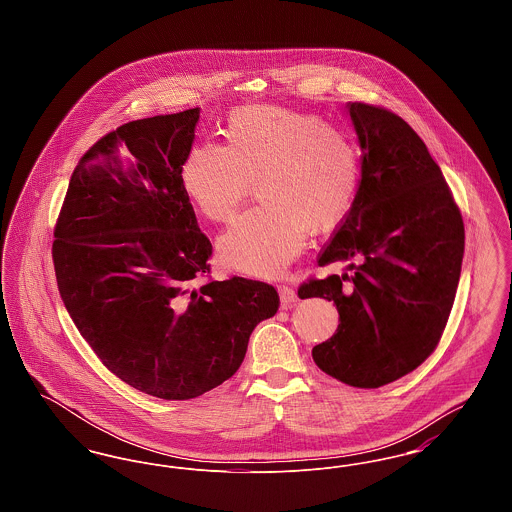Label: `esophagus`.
I'll use <instances>...</instances> for the list:
<instances>
[{"instance_id":"34e87169","label":"esophagus","mask_w":512,"mask_h":512,"mask_svg":"<svg viewBox=\"0 0 512 512\" xmlns=\"http://www.w3.org/2000/svg\"><path fill=\"white\" fill-rule=\"evenodd\" d=\"M278 293H280V301H282L284 307H292V305L299 301L297 292L290 288V286H278Z\"/></svg>"}]
</instances>
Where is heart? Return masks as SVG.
<instances>
[{
    "instance_id": "1",
    "label": "heart",
    "mask_w": 512,
    "mask_h": 512,
    "mask_svg": "<svg viewBox=\"0 0 512 512\" xmlns=\"http://www.w3.org/2000/svg\"><path fill=\"white\" fill-rule=\"evenodd\" d=\"M228 144H195L182 188L207 219L228 220L259 178L261 203L219 238L220 261L236 272L276 278L307 244L311 224L328 228L351 209L361 182L355 142L326 119L274 105L234 111Z\"/></svg>"
}]
</instances>
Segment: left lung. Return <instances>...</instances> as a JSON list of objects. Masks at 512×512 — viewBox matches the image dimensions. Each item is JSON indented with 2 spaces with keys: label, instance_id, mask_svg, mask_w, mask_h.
Instances as JSON below:
<instances>
[{
  "label": "left lung",
  "instance_id": "obj_1",
  "mask_svg": "<svg viewBox=\"0 0 512 512\" xmlns=\"http://www.w3.org/2000/svg\"><path fill=\"white\" fill-rule=\"evenodd\" d=\"M361 146L355 201L318 265L341 276L297 295L334 301L340 324L313 347L318 368L353 388H380L436 349L461 276L464 224L426 144L401 117L349 103Z\"/></svg>",
  "mask_w": 512,
  "mask_h": 512
}]
</instances>
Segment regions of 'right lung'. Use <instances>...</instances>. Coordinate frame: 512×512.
I'll use <instances>...</instances> for the list:
<instances>
[{"mask_svg": "<svg viewBox=\"0 0 512 512\" xmlns=\"http://www.w3.org/2000/svg\"><path fill=\"white\" fill-rule=\"evenodd\" d=\"M199 107L126 122L74 169L55 226L61 299L115 376L147 395L184 401L228 380L278 293L234 276L192 288L213 245L182 188Z\"/></svg>", "mask_w": 512, "mask_h": 512, "instance_id": "obj_1", "label": "right lung"}]
</instances>
